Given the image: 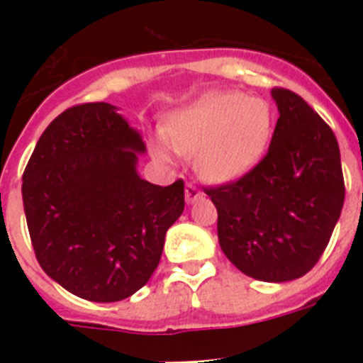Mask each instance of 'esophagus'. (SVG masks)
Wrapping results in <instances>:
<instances>
[{"label": "esophagus", "mask_w": 363, "mask_h": 363, "mask_svg": "<svg viewBox=\"0 0 363 363\" xmlns=\"http://www.w3.org/2000/svg\"><path fill=\"white\" fill-rule=\"evenodd\" d=\"M201 196H203V192H201L196 185L187 184V187H185V201H187V203H194V201L200 200Z\"/></svg>", "instance_id": "obj_1"}]
</instances>
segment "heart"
<instances>
[{"mask_svg": "<svg viewBox=\"0 0 363 363\" xmlns=\"http://www.w3.org/2000/svg\"><path fill=\"white\" fill-rule=\"evenodd\" d=\"M274 133V112L265 99L242 92H207L167 118L164 142L154 152L171 158L196 154V171L211 184H233L264 160Z\"/></svg>", "mask_w": 363, "mask_h": 363, "instance_id": "heart-1", "label": "heart"}]
</instances>
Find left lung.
Wrapping results in <instances>:
<instances>
[{
    "instance_id": "obj_1",
    "label": "left lung",
    "mask_w": 363,
    "mask_h": 363,
    "mask_svg": "<svg viewBox=\"0 0 363 363\" xmlns=\"http://www.w3.org/2000/svg\"><path fill=\"white\" fill-rule=\"evenodd\" d=\"M280 118L264 160L238 182L205 189L218 242L255 280L291 281L316 265L331 240L345 187L335 133L298 94L272 89Z\"/></svg>"
}]
</instances>
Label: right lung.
Wrapping results in <instances>:
<instances>
[{
  "instance_id": "1",
  "label": "right lung",
  "mask_w": 363,
  "mask_h": 363,
  "mask_svg": "<svg viewBox=\"0 0 363 363\" xmlns=\"http://www.w3.org/2000/svg\"><path fill=\"white\" fill-rule=\"evenodd\" d=\"M143 152L142 134L99 101L62 112L28 160L21 194L36 258L83 300L108 303L142 289L184 213V182L143 179Z\"/></svg>"
}]
</instances>
